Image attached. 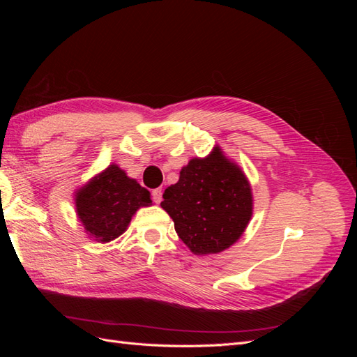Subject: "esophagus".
I'll list each match as a JSON object with an SVG mask.
<instances>
[{
	"label": "esophagus",
	"mask_w": 357,
	"mask_h": 357,
	"mask_svg": "<svg viewBox=\"0 0 357 357\" xmlns=\"http://www.w3.org/2000/svg\"><path fill=\"white\" fill-rule=\"evenodd\" d=\"M152 198H153V201H155L156 204H159V202L162 201V189H160V188H158V189H155V190L152 192Z\"/></svg>",
	"instance_id": "1"
}]
</instances>
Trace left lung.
<instances>
[{
    "label": "left lung",
    "mask_w": 357,
    "mask_h": 357,
    "mask_svg": "<svg viewBox=\"0 0 357 357\" xmlns=\"http://www.w3.org/2000/svg\"><path fill=\"white\" fill-rule=\"evenodd\" d=\"M252 189L243 171L214 149L181 168L160 202L181 241L195 255L223 252L240 238L252 218Z\"/></svg>",
    "instance_id": "obj_1"
}]
</instances>
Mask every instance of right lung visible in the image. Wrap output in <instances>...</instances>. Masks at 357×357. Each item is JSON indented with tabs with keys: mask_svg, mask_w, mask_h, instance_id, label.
<instances>
[{
	"mask_svg": "<svg viewBox=\"0 0 357 357\" xmlns=\"http://www.w3.org/2000/svg\"><path fill=\"white\" fill-rule=\"evenodd\" d=\"M150 202L147 189L110 165L77 192L75 207L84 229L98 243H107L122 235L134 213Z\"/></svg>",
	"mask_w": 357,
	"mask_h": 357,
	"instance_id": "right-lung-1",
	"label": "right lung"
}]
</instances>
